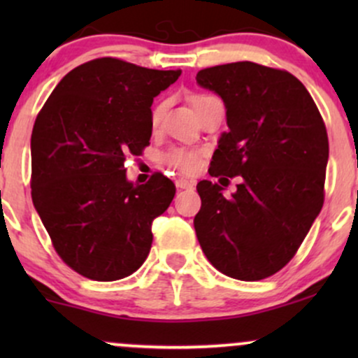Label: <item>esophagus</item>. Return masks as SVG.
I'll use <instances>...</instances> for the list:
<instances>
[{"mask_svg":"<svg viewBox=\"0 0 358 358\" xmlns=\"http://www.w3.org/2000/svg\"><path fill=\"white\" fill-rule=\"evenodd\" d=\"M175 185L178 188H182V190H185V188H187V190H188V188H193V185H195V182H193V180H187V178H178L175 182Z\"/></svg>","mask_w":358,"mask_h":358,"instance_id":"obj_1","label":"esophagus"}]
</instances>
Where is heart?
<instances>
[{
	"mask_svg": "<svg viewBox=\"0 0 358 358\" xmlns=\"http://www.w3.org/2000/svg\"><path fill=\"white\" fill-rule=\"evenodd\" d=\"M207 97L208 96L195 97V101H193V108H196V106H199L200 102H203ZM163 110H165V104H158L153 109V113H151V122H153V126H156L159 122V119L163 116ZM163 159H165L168 165L175 166L176 170L185 171V173L195 171L196 166H199V156H196V153H193V151H188V150H180V148L168 151Z\"/></svg>",
	"mask_w": 358,
	"mask_h": 358,
	"instance_id": "b5f03b06",
	"label": "heart"
}]
</instances>
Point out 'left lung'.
Instances as JSON below:
<instances>
[{"mask_svg": "<svg viewBox=\"0 0 358 358\" xmlns=\"http://www.w3.org/2000/svg\"><path fill=\"white\" fill-rule=\"evenodd\" d=\"M196 84L224 101L208 173L242 176L237 190L202 180L193 219L210 264L225 276L259 281L285 268L323 207L327 127L305 85L254 62L203 69Z\"/></svg>", "mask_w": 358, "mask_h": 358, "instance_id": "left-lung-1", "label": "left lung"}]
</instances>
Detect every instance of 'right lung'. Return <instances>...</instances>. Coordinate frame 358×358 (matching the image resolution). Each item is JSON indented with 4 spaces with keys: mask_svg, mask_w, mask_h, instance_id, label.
<instances>
[{
    "mask_svg": "<svg viewBox=\"0 0 358 358\" xmlns=\"http://www.w3.org/2000/svg\"><path fill=\"white\" fill-rule=\"evenodd\" d=\"M182 71L90 60L62 79L31 133V199L59 256L96 281L122 279L146 261L151 224L175 185L127 180V155L150 145L151 104Z\"/></svg>",
    "mask_w": 358,
    "mask_h": 358,
    "instance_id": "right-lung-1",
    "label": "right lung"
}]
</instances>
